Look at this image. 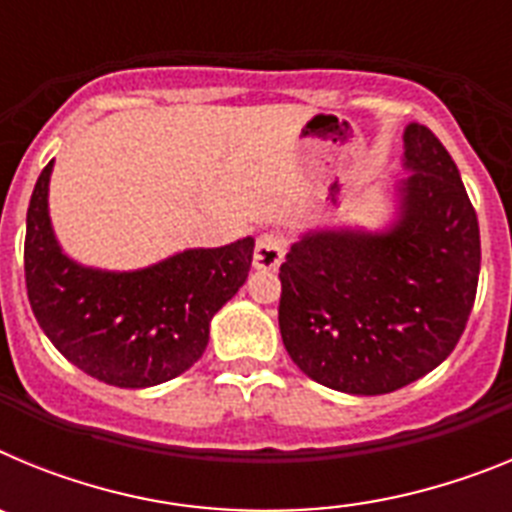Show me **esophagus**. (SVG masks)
<instances>
[{"label": "esophagus", "mask_w": 512, "mask_h": 512, "mask_svg": "<svg viewBox=\"0 0 512 512\" xmlns=\"http://www.w3.org/2000/svg\"><path fill=\"white\" fill-rule=\"evenodd\" d=\"M287 253V241L279 233H261L256 238V251H253V266L261 271H274L282 264Z\"/></svg>", "instance_id": "34e87169"}]
</instances>
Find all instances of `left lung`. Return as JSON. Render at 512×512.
<instances>
[{"mask_svg":"<svg viewBox=\"0 0 512 512\" xmlns=\"http://www.w3.org/2000/svg\"><path fill=\"white\" fill-rule=\"evenodd\" d=\"M400 212L387 230H312L279 269V330L310 379L387 395L433 372L467 328L479 279L477 212L454 158L405 128Z\"/></svg>","mask_w":512,"mask_h":512,"instance_id":"obj_1","label":"left lung"}]
</instances>
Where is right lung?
<instances>
[{
    "label": "right lung",
    "instance_id": "obj_1",
    "mask_svg": "<svg viewBox=\"0 0 512 512\" xmlns=\"http://www.w3.org/2000/svg\"><path fill=\"white\" fill-rule=\"evenodd\" d=\"M53 161L27 207V300L53 346L81 372L112 387H153L205 354L210 320L243 287L253 238L189 248L138 271H102L71 261L48 215Z\"/></svg>",
    "mask_w": 512,
    "mask_h": 512
}]
</instances>
